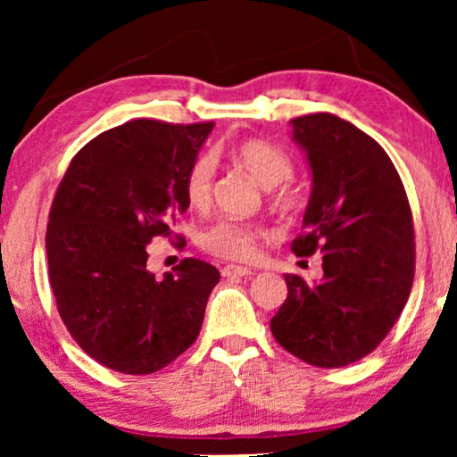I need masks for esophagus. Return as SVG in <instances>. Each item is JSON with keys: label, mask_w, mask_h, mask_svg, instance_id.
<instances>
[{"label": "esophagus", "mask_w": 457, "mask_h": 457, "mask_svg": "<svg viewBox=\"0 0 457 457\" xmlns=\"http://www.w3.org/2000/svg\"><path fill=\"white\" fill-rule=\"evenodd\" d=\"M222 277H227V278H237V277H249V274H253L252 270H249V268H245V266H235V264H227L222 268Z\"/></svg>", "instance_id": "esophagus-1"}]
</instances>
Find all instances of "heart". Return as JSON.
<instances>
[{"label":"heart","mask_w":457,"mask_h":457,"mask_svg":"<svg viewBox=\"0 0 457 457\" xmlns=\"http://www.w3.org/2000/svg\"><path fill=\"white\" fill-rule=\"evenodd\" d=\"M237 164L252 174L262 187H277L280 182L289 180L293 174V160L283 147L274 145L270 141L249 139L241 141L239 145L233 147L230 152ZM216 180V160L212 154H199L191 160L183 174V193L187 204L193 210L208 208L212 202V193H214ZM302 195L295 187L286 185L278 187L272 193V204L278 210H295ZM264 235V228L258 224L230 220L222 218L199 233V247L204 252L224 260H252L258 249V239Z\"/></svg>","instance_id":"1"}]
</instances>
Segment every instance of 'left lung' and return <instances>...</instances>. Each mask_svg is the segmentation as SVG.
<instances>
[{
    "instance_id": "1",
    "label": "left lung",
    "mask_w": 457,
    "mask_h": 457,
    "mask_svg": "<svg viewBox=\"0 0 457 457\" xmlns=\"http://www.w3.org/2000/svg\"><path fill=\"white\" fill-rule=\"evenodd\" d=\"M293 139L312 170L303 233L293 253H322L324 277L285 274L287 299L270 330L295 358L318 368L353 364L389 335L416 268L414 220L403 183L383 147L343 118H293Z\"/></svg>"
}]
</instances>
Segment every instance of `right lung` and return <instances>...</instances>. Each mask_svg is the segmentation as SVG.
Instances as JSON below:
<instances>
[{
	"label": "right lung",
	"mask_w": 457,
	"mask_h": 457,
	"mask_svg": "<svg viewBox=\"0 0 457 457\" xmlns=\"http://www.w3.org/2000/svg\"><path fill=\"white\" fill-rule=\"evenodd\" d=\"M212 129L137 118L104 130L74 155L55 191L49 283L68 333L110 370L158 372L197 339L220 272L185 258L158 280L147 245L180 239L172 227L189 208L183 174Z\"/></svg>",
	"instance_id": "right-lung-1"
}]
</instances>
